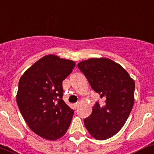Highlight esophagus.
<instances>
[{
    "instance_id": "34e87169",
    "label": "esophagus",
    "mask_w": 154,
    "mask_h": 154,
    "mask_svg": "<svg viewBox=\"0 0 154 154\" xmlns=\"http://www.w3.org/2000/svg\"><path fill=\"white\" fill-rule=\"evenodd\" d=\"M73 108H74L75 109H77V107H78V106H79V103H74V104H73Z\"/></svg>"
}]
</instances>
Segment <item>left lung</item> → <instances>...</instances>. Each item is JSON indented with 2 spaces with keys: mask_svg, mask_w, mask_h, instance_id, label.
I'll list each match as a JSON object with an SVG mask.
<instances>
[{
  "mask_svg": "<svg viewBox=\"0 0 154 154\" xmlns=\"http://www.w3.org/2000/svg\"><path fill=\"white\" fill-rule=\"evenodd\" d=\"M77 66L104 100L103 105L95 103L91 114L84 120L85 127L95 139H109L121 130L132 109L135 81L120 64L107 58L89 59Z\"/></svg>",
  "mask_w": 154,
  "mask_h": 154,
  "instance_id": "8db88e82",
  "label": "left lung"
}]
</instances>
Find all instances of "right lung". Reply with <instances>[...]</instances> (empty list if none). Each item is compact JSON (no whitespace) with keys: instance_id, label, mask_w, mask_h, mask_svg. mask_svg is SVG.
Masks as SVG:
<instances>
[{"instance_id":"right-lung-1","label":"right lung","mask_w":154,"mask_h":154,"mask_svg":"<svg viewBox=\"0 0 154 154\" xmlns=\"http://www.w3.org/2000/svg\"><path fill=\"white\" fill-rule=\"evenodd\" d=\"M75 63L48 55L23 73L19 82L16 101L27 125L34 133L56 140L69 128L73 110L63 100V81Z\"/></svg>"}]
</instances>
